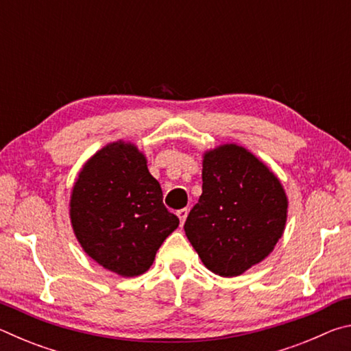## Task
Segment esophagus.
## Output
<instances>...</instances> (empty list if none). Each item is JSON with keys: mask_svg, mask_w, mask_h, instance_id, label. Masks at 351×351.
<instances>
[{"mask_svg": "<svg viewBox=\"0 0 351 351\" xmlns=\"http://www.w3.org/2000/svg\"><path fill=\"white\" fill-rule=\"evenodd\" d=\"M187 213H189V210H187V209H181V210H178V212H176V215H178V218H180V221H181V226L184 224V221H186Z\"/></svg>", "mask_w": 351, "mask_h": 351, "instance_id": "esophagus-1", "label": "esophagus"}]
</instances>
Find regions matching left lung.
I'll return each instance as SVG.
<instances>
[{
    "label": "left lung",
    "mask_w": 351,
    "mask_h": 351,
    "mask_svg": "<svg viewBox=\"0 0 351 351\" xmlns=\"http://www.w3.org/2000/svg\"><path fill=\"white\" fill-rule=\"evenodd\" d=\"M288 218V197L268 165L239 144L203 154V193L184 230L213 274L237 277L274 251Z\"/></svg>",
    "instance_id": "obj_1"
}]
</instances>
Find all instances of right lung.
I'll use <instances>...</instances> for the list:
<instances>
[{"label": "right lung", "mask_w": 351, "mask_h": 351, "mask_svg": "<svg viewBox=\"0 0 351 351\" xmlns=\"http://www.w3.org/2000/svg\"><path fill=\"white\" fill-rule=\"evenodd\" d=\"M69 218L79 245L105 269L136 277L180 224L162 203L147 158L130 141H114L83 164L71 190Z\"/></svg>", "instance_id": "obj_1"}]
</instances>
